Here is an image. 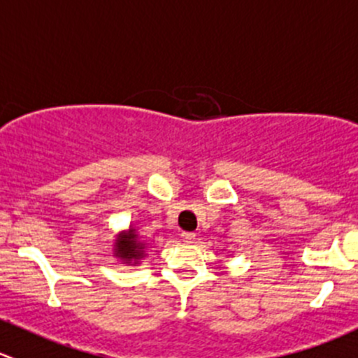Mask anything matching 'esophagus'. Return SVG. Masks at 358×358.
I'll return each instance as SVG.
<instances>
[{
  "label": "esophagus",
  "instance_id": "1",
  "mask_svg": "<svg viewBox=\"0 0 358 358\" xmlns=\"http://www.w3.org/2000/svg\"><path fill=\"white\" fill-rule=\"evenodd\" d=\"M182 239H183V243L190 245V243L196 241V234H194V232H182Z\"/></svg>",
  "mask_w": 358,
  "mask_h": 358
}]
</instances>
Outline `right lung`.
Masks as SVG:
<instances>
[{"label": "right lung", "mask_w": 358, "mask_h": 358, "mask_svg": "<svg viewBox=\"0 0 358 358\" xmlns=\"http://www.w3.org/2000/svg\"><path fill=\"white\" fill-rule=\"evenodd\" d=\"M150 248L145 239L138 234V229L133 224L127 229L120 231L113 239V257L119 260L120 264L134 267L147 257V250Z\"/></svg>", "instance_id": "obj_1"}]
</instances>
